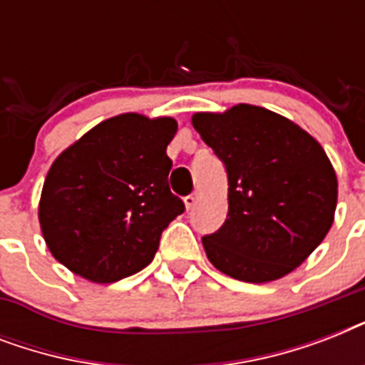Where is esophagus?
Segmentation results:
<instances>
[{
  "label": "esophagus",
  "instance_id": "34e87169",
  "mask_svg": "<svg viewBox=\"0 0 365 365\" xmlns=\"http://www.w3.org/2000/svg\"><path fill=\"white\" fill-rule=\"evenodd\" d=\"M197 200H199V197H197V193L187 195V197L183 199V202H185V208H187V210H191V208H193V206L197 205Z\"/></svg>",
  "mask_w": 365,
  "mask_h": 365
}]
</instances>
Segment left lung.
I'll return each instance as SVG.
<instances>
[{
	"mask_svg": "<svg viewBox=\"0 0 365 365\" xmlns=\"http://www.w3.org/2000/svg\"><path fill=\"white\" fill-rule=\"evenodd\" d=\"M193 126L227 172V220L202 246L212 265L242 282L282 278L328 235L337 178L322 145L265 108L195 113Z\"/></svg>",
	"mask_w": 365,
	"mask_h": 365,
	"instance_id": "obj_1",
	"label": "left lung"
}]
</instances>
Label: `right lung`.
<instances>
[{
	"label": "right lung",
	"mask_w": 365,
	"mask_h": 365,
	"mask_svg": "<svg viewBox=\"0 0 365 365\" xmlns=\"http://www.w3.org/2000/svg\"><path fill=\"white\" fill-rule=\"evenodd\" d=\"M170 117H111L54 160L39 223L51 254L79 277L117 282L153 259L160 235L185 205L168 187Z\"/></svg>",
	"instance_id": "right-lung-1"
}]
</instances>
